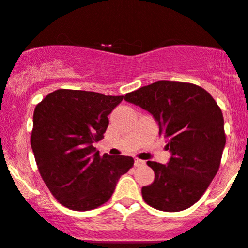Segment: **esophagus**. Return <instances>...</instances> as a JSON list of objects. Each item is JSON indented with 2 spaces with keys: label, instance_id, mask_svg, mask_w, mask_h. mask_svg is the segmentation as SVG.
Returning <instances> with one entry per match:
<instances>
[{
  "label": "esophagus",
  "instance_id": "obj_1",
  "mask_svg": "<svg viewBox=\"0 0 248 248\" xmlns=\"http://www.w3.org/2000/svg\"><path fill=\"white\" fill-rule=\"evenodd\" d=\"M145 164H146V162L143 161V160H140V159H135L134 160V165L137 166V167H140V166H143Z\"/></svg>",
  "mask_w": 248,
  "mask_h": 248
}]
</instances>
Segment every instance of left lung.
Wrapping results in <instances>:
<instances>
[{
	"label": "left lung",
	"mask_w": 248,
	"mask_h": 248,
	"mask_svg": "<svg viewBox=\"0 0 248 248\" xmlns=\"http://www.w3.org/2000/svg\"><path fill=\"white\" fill-rule=\"evenodd\" d=\"M124 100L153 115L172 154L166 165L147 161L155 178L141 189L143 200L164 212L189 208L219 170L226 143L221 109L203 88L175 81L143 86Z\"/></svg>",
	"instance_id": "1"
}]
</instances>
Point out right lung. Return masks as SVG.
I'll return each instance as SVG.
<instances>
[{"label":"right lung","mask_w":248,"mask_h":248,"mask_svg":"<svg viewBox=\"0 0 248 248\" xmlns=\"http://www.w3.org/2000/svg\"><path fill=\"white\" fill-rule=\"evenodd\" d=\"M124 96L58 89L35 107L31 145L39 172L64 207L89 211L110 199L120 176L134 165L132 156L103 154L108 115Z\"/></svg>","instance_id":"1"}]
</instances>
